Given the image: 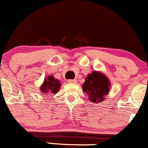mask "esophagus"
Instances as JSON below:
<instances>
[{"label":"esophagus","mask_w":148,"mask_h":148,"mask_svg":"<svg viewBox=\"0 0 148 148\" xmlns=\"http://www.w3.org/2000/svg\"><path fill=\"white\" fill-rule=\"evenodd\" d=\"M69 83H71V84H75L77 82V80L76 79H69Z\"/></svg>","instance_id":"34e87169"}]
</instances>
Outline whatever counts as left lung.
<instances>
[{"instance_id":"8db88e82","label":"left lung","mask_w":148,"mask_h":148,"mask_svg":"<svg viewBox=\"0 0 148 148\" xmlns=\"http://www.w3.org/2000/svg\"><path fill=\"white\" fill-rule=\"evenodd\" d=\"M110 86V81L105 74L99 71H92L86 77L82 89L88 95L90 102L99 103L109 93Z\"/></svg>"}]
</instances>
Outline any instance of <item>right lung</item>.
<instances>
[{"label": "right lung", "instance_id": "right-lung-1", "mask_svg": "<svg viewBox=\"0 0 148 148\" xmlns=\"http://www.w3.org/2000/svg\"><path fill=\"white\" fill-rule=\"evenodd\" d=\"M61 86V83L60 80L58 79H55L54 76L50 75L48 76L46 79L43 81V83L40 86V90L43 94H49V93H54L57 94Z\"/></svg>", "mask_w": 148, "mask_h": 148}]
</instances>
